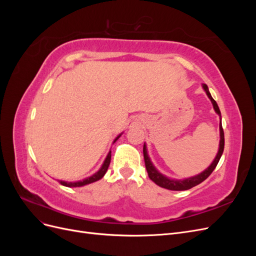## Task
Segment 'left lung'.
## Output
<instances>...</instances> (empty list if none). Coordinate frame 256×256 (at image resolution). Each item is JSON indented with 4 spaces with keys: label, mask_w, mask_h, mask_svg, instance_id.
<instances>
[{
    "label": "left lung",
    "mask_w": 256,
    "mask_h": 256,
    "mask_svg": "<svg viewBox=\"0 0 256 256\" xmlns=\"http://www.w3.org/2000/svg\"><path fill=\"white\" fill-rule=\"evenodd\" d=\"M203 85V88L206 92V95L208 96V98L210 99V102L214 106V109L216 111V113L220 116L221 118V112L219 110V106L216 104V102H214V99L212 97L210 92H209L208 86L206 84H202ZM220 143H219V150L218 154H216V158L214 159V161L212 162V164L209 166L205 171H203L202 173H200L196 176H192L189 178H184V180H173V178H170L164 174H161L158 170L154 168V166L152 164V162L148 156V152H147V147L146 144L144 143L143 146V154H144V161H145V166L147 170V173H148V176L150 180L158 184L159 187H162L164 189H168V190H174V191H182V190H188L191 189L192 187H194V186L200 184L202 182H204L206 178L212 173L214 170L216 168V164H218V162L222 156L223 154V150H224V132H223V128H222V124L220 120Z\"/></svg>",
    "instance_id": "1"
}]
</instances>
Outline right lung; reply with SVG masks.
Instances as JSON below:
<instances>
[{
    "mask_svg": "<svg viewBox=\"0 0 256 256\" xmlns=\"http://www.w3.org/2000/svg\"><path fill=\"white\" fill-rule=\"evenodd\" d=\"M120 136H122V134L116 136L115 140L113 141V143H115L116 141H118ZM110 162H111V150L108 152L102 168H100L95 174H92V176L84 178V180H79V182H64V180H60V184L65 186V187H70V188L74 187H74H82V186L88 184H92V182H97L99 180H102V178L104 176V174L108 171V168H109V166H110Z\"/></svg>",
    "mask_w": 256,
    "mask_h": 256,
    "instance_id": "right-lung-1",
    "label": "right lung"
}]
</instances>
